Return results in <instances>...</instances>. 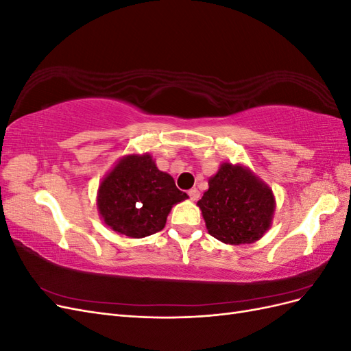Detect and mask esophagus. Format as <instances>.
<instances>
[{"label":"esophagus","mask_w":351,"mask_h":351,"mask_svg":"<svg viewBox=\"0 0 351 351\" xmlns=\"http://www.w3.org/2000/svg\"><path fill=\"white\" fill-rule=\"evenodd\" d=\"M189 196H190V199H192V200H197L200 197L199 190L197 189H190L189 190Z\"/></svg>","instance_id":"obj_1"}]
</instances>
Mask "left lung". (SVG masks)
<instances>
[{"mask_svg":"<svg viewBox=\"0 0 351 351\" xmlns=\"http://www.w3.org/2000/svg\"><path fill=\"white\" fill-rule=\"evenodd\" d=\"M197 202L208 232L226 244H250L271 228V187L241 164L222 162Z\"/></svg>","mask_w":351,"mask_h":351,"instance_id":"left-lung-1","label":"left lung"}]
</instances>
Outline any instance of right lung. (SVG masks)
<instances>
[{
	"label": "right lung",
	"instance_id": "1",
	"mask_svg": "<svg viewBox=\"0 0 351 351\" xmlns=\"http://www.w3.org/2000/svg\"><path fill=\"white\" fill-rule=\"evenodd\" d=\"M189 196L159 171L149 154L125 155L98 189L99 215L119 234L142 239L165 227L169 210Z\"/></svg>",
	"mask_w": 351,
	"mask_h": 351
}]
</instances>
